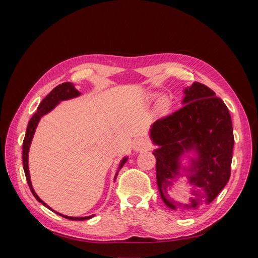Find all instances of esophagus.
<instances>
[{"mask_svg":"<svg viewBox=\"0 0 258 258\" xmlns=\"http://www.w3.org/2000/svg\"><path fill=\"white\" fill-rule=\"evenodd\" d=\"M147 146H148V142H147V140L144 138H137L134 140V142H132V148H134V151H136V152L142 151Z\"/></svg>","mask_w":258,"mask_h":258,"instance_id":"esophagus-1","label":"esophagus"}]
</instances>
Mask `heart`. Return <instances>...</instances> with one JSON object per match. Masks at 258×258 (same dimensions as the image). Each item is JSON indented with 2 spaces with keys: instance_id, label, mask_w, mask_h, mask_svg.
I'll list each match as a JSON object with an SVG mask.
<instances>
[{
  "instance_id": "heart-1",
  "label": "heart",
  "mask_w": 258,
  "mask_h": 258,
  "mask_svg": "<svg viewBox=\"0 0 258 258\" xmlns=\"http://www.w3.org/2000/svg\"><path fill=\"white\" fill-rule=\"evenodd\" d=\"M169 104H170V101L167 97H162L159 101H158V104H157V108L159 112H166L168 110L169 107Z\"/></svg>"
}]
</instances>
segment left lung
<instances>
[{"label": "left lung", "mask_w": 258, "mask_h": 258, "mask_svg": "<svg viewBox=\"0 0 258 258\" xmlns=\"http://www.w3.org/2000/svg\"><path fill=\"white\" fill-rule=\"evenodd\" d=\"M183 106L156 120L151 139L159 148L156 157V178L160 196L170 209H198L212 202L230 177L233 139L231 117L227 106L206 85L195 82L184 90ZM195 150L187 178L193 186L192 197L183 204L167 192L178 175L179 158L185 151Z\"/></svg>", "instance_id": "1"}]
</instances>
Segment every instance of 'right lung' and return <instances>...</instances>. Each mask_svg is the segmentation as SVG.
<instances>
[{
	"mask_svg": "<svg viewBox=\"0 0 258 258\" xmlns=\"http://www.w3.org/2000/svg\"><path fill=\"white\" fill-rule=\"evenodd\" d=\"M80 95H81V92L75 88V86L72 83H63V84L58 85L57 87H54L50 91L49 95H47L43 99V101H42V102L40 103V105H38V107H37L36 113H34V115L32 116V118L30 119V121L28 123V127H27L26 137H25V140H23V143H22L23 170H25V174H26L27 182L29 184L31 192L33 194V196L35 197V199L38 202H41L43 206H45L46 208H48L51 211H53V210L50 207H48L47 205H46L43 200H41V198L38 197L37 195H36V192L34 191L33 187H32V184H31L30 173H29V163H28L29 148H30L31 142H32V139H33V136H34L35 129L37 127L38 121H40V119H41V117L44 116L45 114L49 113L52 110V108H54V106H56L60 102V101L72 99V98H75V97H79ZM126 161H127V157H124L121 160V162H120L119 170L121 169V167L124 165V162H126ZM117 174H118V172L116 173L115 178H116ZM53 212L56 213V214H58V215H60V216H62V217L68 218V220H71V221H85V220H89V218H91L93 216V215H91V216H86V217H72V216H67V215H63V214H60V213L56 212V211H53Z\"/></svg>",
	"mask_w": 258,
	"mask_h": 258,
	"instance_id": "obj_1",
	"label": "right lung"
}]
</instances>
